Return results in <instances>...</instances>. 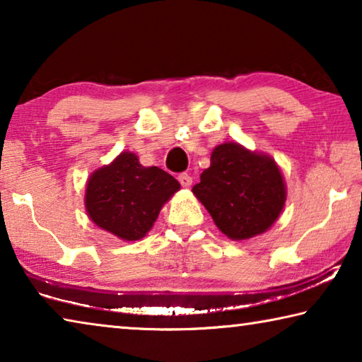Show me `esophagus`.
Wrapping results in <instances>:
<instances>
[{
  "label": "esophagus",
  "instance_id": "obj_1",
  "mask_svg": "<svg viewBox=\"0 0 362 362\" xmlns=\"http://www.w3.org/2000/svg\"><path fill=\"white\" fill-rule=\"evenodd\" d=\"M179 182L182 183V187L188 188V187H192L193 179H192V175H189L188 173H182V174L179 175Z\"/></svg>",
  "mask_w": 362,
  "mask_h": 362
}]
</instances>
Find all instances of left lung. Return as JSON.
Masks as SVG:
<instances>
[{"instance_id": "1", "label": "left lung", "mask_w": 362, "mask_h": 362, "mask_svg": "<svg viewBox=\"0 0 362 362\" xmlns=\"http://www.w3.org/2000/svg\"><path fill=\"white\" fill-rule=\"evenodd\" d=\"M193 193L231 240L267 231L279 217L286 188L276 163L238 144L218 145Z\"/></svg>"}]
</instances>
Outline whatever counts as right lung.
I'll use <instances>...</instances> for the list:
<instances>
[{"instance_id": "right-lung-1", "label": "right lung", "mask_w": 362, "mask_h": 362, "mask_svg": "<svg viewBox=\"0 0 362 362\" xmlns=\"http://www.w3.org/2000/svg\"><path fill=\"white\" fill-rule=\"evenodd\" d=\"M180 188L166 170L145 168L134 153L124 151L90 175L86 209L93 222L126 241L146 235L163 204Z\"/></svg>"}]
</instances>
